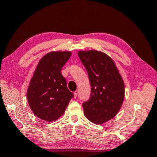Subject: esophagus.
<instances>
[{
	"label": "esophagus",
	"instance_id": "obj_1",
	"mask_svg": "<svg viewBox=\"0 0 157 157\" xmlns=\"http://www.w3.org/2000/svg\"><path fill=\"white\" fill-rule=\"evenodd\" d=\"M78 92L77 91V90L74 92V98H76L77 97V95H78Z\"/></svg>",
	"mask_w": 157,
	"mask_h": 157
}]
</instances>
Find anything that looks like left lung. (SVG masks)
Here are the masks:
<instances>
[{
  "instance_id": "obj_1",
  "label": "left lung",
  "mask_w": 157,
  "mask_h": 157,
  "mask_svg": "<svg viewBox=\"0 0 157 157\" xmlns=\"http://www.w3.org/2000/svg\"><path fill=\"white\" fill-rule=\"evenodd\" d=\"M78 55L88 73L90 99L83 103L85 116L95 124H103L120 110L125 97L124 82L116 64L104 52L92 49Z\"/></svg>"
}]
</instances>
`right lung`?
I'll use <instances>...</instances> for the list:
<instances>
[{
    "label": "right lung",
    "mask_w": 157,
    "mask_h": 157,
    "mask_svg": "<svg viewBox=\"0 0 157 157\" xmlns=\"http://www.w3.org/2000/svg\"><path fill=\"white\" fill-rule=\"evenodd\" d=\"M71 55L69 51H53L41 58L30 80L27 98L32 111L39 119L54 121L64 114L74 97L60 73Z\"/></svg>",
    "instance_id": "1"
}]
</instances>
